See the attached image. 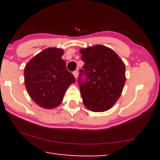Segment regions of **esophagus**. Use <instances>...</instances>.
<instances>
[{"label": "esophagus", "instance_id": "esophagus-1", "mask_svg": "<svg viewBox=\"0 0 160 160\" xmlns=\"http://www.w3.org/2000/svg\"><path fill=\"white\" fill-rule=\"evenodd\" d=\"M73 76H74V77H75L76 78L78 77V71H74L73 73Z\"/></svg>", "mask_w": 160, "mask_h": 160}]
</instances>
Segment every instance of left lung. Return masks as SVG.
Masks as SVG:
<instances>
[{
	"instance_id": "8db88e82",
	"label": "left lung",
	"mask_w": 160,
	"mask_h": 160,
	"mask_svg": "<svg viewBox=\"0 0 160 160\" xmlns=\"http://www.w3.org/2000/svg\"><path fill=\"white\" fill-rule=\"evenodd\" d=\"M79 52L84 62L80 72L87 76L84 82L78 78L83 103L93 112L108 111L122 95L126 82L125 65L106 46L97 44Z\"/></svg>"
}]
</instances>
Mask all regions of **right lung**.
<instances>
[{"mask_svg":"<svg viewBox=\"0 0 160 160\" xmlns=\"http://www.w3.org/2000/svg\"><path fill=\"white\" fill-rule=\"evenodd\" d=\"M63 54L62 49L47 48L34 56L25 67L24 77L28 95L43 108L60 106L68 87L76 82L62 59Z\"/></svg>","mask_w":160,"mask_h":160,"instance_id":"obj_1","label":"right lung"}]
</instances>
